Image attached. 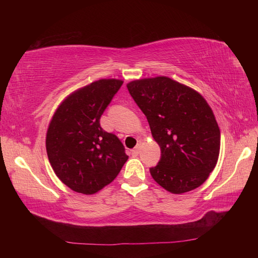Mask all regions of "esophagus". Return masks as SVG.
<instances>
[{
    "label": "esophagus",
    "instance_id": "obj_1",
    "mask_svg": "<svg viewBox=\"0 0 258 258\" xmlns=\"http://www.w3.org/2000/svg\"><path fill=\"white\" fill-rule=\"evenodd\" d=\"M139 152H140V145L136 146L135 149H133L132 152H131V153H132L133 156H136V155H139Z\"/></svg>",
    "mask_w": 258,
    "mask_h": 258
}]
</instances>
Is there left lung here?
<instances>
[{
    "label": "left lung",
    "instance_id": "1",
    "mask_svg": "<svg viewBox=\"0 0 258 258\" xmlns=\"http://www.w3.org/2000/svg\"><path fill=\"white\" fill-rule=\"evenodd\" d=\"M127 89L161 147L152 177L174 194L199 187L215 167L221 146L220 127L204 97L166 76L133 81Z\"/></svg>",
    "mask_w": 258,
    "mask_h": 258
}]
</instances>
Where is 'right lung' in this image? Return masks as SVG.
Here are the masks:
<instances>
[{"instance_id":"1","label":"right lung","mask_w":258,"mask_h":258,"mask_svg":"<svg viewBox=\"0 0 258 258\" xmlns=\"http://www.w3.org/2000/svg\"><path fill=\"white\" fill-rule=\"evenodd\" d=\"M122 84L119 80H100L74 92L58 106L48 126V161L57 177L78 193L90 195L102 189L127 161L122 142L100 124Z\"/></svg>"}]
</instances>
